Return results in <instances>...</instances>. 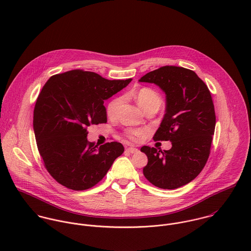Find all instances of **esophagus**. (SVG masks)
<instances>
[{"mask_svg": "<svg viewBox=\"0 0 251 251\" xmlns=\"http://www.w3.org/2000/svg\"><path fill=\"white\" fill-rule=\"evenodd\" d=\"M126 151H128V152H130V153H135V152L138 151V149L130 147V148H127V149H126Z\"/></svg>", "mask_w": 251, "mask_h": 251, "instance_id": "esophagus-1", "label": "esophagus"}]
</instances>
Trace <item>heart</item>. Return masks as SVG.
I'll return each instance as SVG.
<instances>
[{
	"label": "heart",
	"mask_w": 251,
	"mask_h": 251,
	"mask_svg": "<svg viewBox=\"0 0 251 251\" xmlns=\"http://www.w3.org/2000/svg\"><path fill=\"white\" fill-rule=\"evenodd\" d=\"M135 100L137 101V104L142 110H144L145 108L149 107V106H154L158 109L162 103V100L159 97V95L155 91H153L150 88H142V89L138 90L137 93L135 94ZM122 100H123L122 98H115L108 103L106 113L109 117H114L116 115L118 108L122 103ZM126 134L129 140H131L133 142H137L143 137L145 130L143 129H127Z\"/></svg>",
	"instance_id": "heart-1"
}]
</instances>
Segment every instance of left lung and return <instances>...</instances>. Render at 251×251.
I'll return each instance as SVG.
<instances>
[{
    "label": "left lung",
    "mask_w": 251,
    "mask_h": 251,
    "mask_svg": "<svg viewBox=\"0 0 251 251\" xmlns=\"http://www.w3.org/2000/svg\"><path fill=\"white\" fill-rule=\"evenodd\" d=\"M139 82L153 83L165 93V114L153 140L172 143L164 151L141 148L148 156L144 176L159 188H178L195 179L209 158L215 127L211 93L193 71L174 66L149 72Z\"/></svg>",
    "instance_id": "obj_1"
}]
</instances>
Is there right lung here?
I'll return each instance as SVG.
<instances>
[{
    "mask_svg": "<svg viewBox=\"0 0 251 251\" xmlns=\"http://www.w3.org/2000/svg\"><path fill=\"white\" fill-rule=\"evenodd\" d=\"M126 80H108L75 70L51 76L34 110L36 145L49 174L62 185L85 190L103 179L125 149L119 142L98 147L88 126L107 122L104 100L126 88Z\"/></svg>",
    "mask_w": 251,
    "mask_h": 251,
    "instance_id": "right-lung-1",
    "label": "right lung"
}]
</instances>
